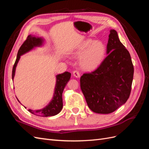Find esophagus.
Instances as JSON below:
<instances>
[{"label":"esophagus","mask_w":149,"mask_h":149,"mask_svg":"<svg viewBox=\"0 0 149 149\" xmlns=\"http://www.w3.org/2000/svg\"><path fill=\"white\" fill-rule=\"evenodd\" d=\"M73 75L75 76L76 78H79L80 77V73L77 70H74L73 72Z\"/></svg>","instance_id":"1"}]
</instances>
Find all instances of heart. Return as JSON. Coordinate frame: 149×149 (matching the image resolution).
I'll return each instance as SVG.
<instances>
[{"instance_id": "obj_1", "label": "heart", "mask_w": 149, "mask_h": 149, "mask_svg": "<svg viewBox=\"0 0 149 149\" xmlns=\"http://www.w3.org/2000/svg\"><path fill=\"white\" fill-rule=\"evenodd\" d=\"M106 52L105 45L101 41L87 39L81 43L74 53V56L80 58V65L85 71H92L101 65Z\"/></svg>"}]
</instances>
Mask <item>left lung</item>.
Here are the masks:
<instances>
[{
	"label": "left lung",
	"instance_id": "8db88e82",
	"mask_svg": "<svg viewBox=\"0 0 149 149\" xmlns=\"http://www.w3.org/2000/svg\"><path fill=\"white\" fill-rule=\"evenodd\" d=\"M108 55L91 73L80 78V87L89 109L98 114L113 112L127 101L131 91L134 66L131 57L115 30H111Z\"/></svg>",
	"mask_w": 149,
	"mask_h": 149
}]
</instances>
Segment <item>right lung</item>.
Here are the masks:
<instances>
[{
    "instance_id": "1",
    "label": "right lung",
    "mask_w": 149,
    "mask_h": 149,
    "mask_svg": "<svg viewBox=\"0 0 149 149\" xmlns=\"http://www.w3.org/2000/svg\"><path fill=\"white\" fill-rule=\"evenodd\" d=\"M43 42V39L38 37H33L32 35H29L25 41L22 45L17 53V59L13 66L12 78V79L14 78L15 68L17 63L20 58V56L23 54L29 52L33 47L40 46ZM71 77V73L66 71L64 73L60 74L56 76V83L55 86V94L52 101L49 104L42 109L33 111L29 109L28 111L31 114L38 116L48 117L56 115L61 111L63 108V100L62 94L65 86L69 81ZM19 101V100H18Z\"/></svg>"
}]
</instances>
